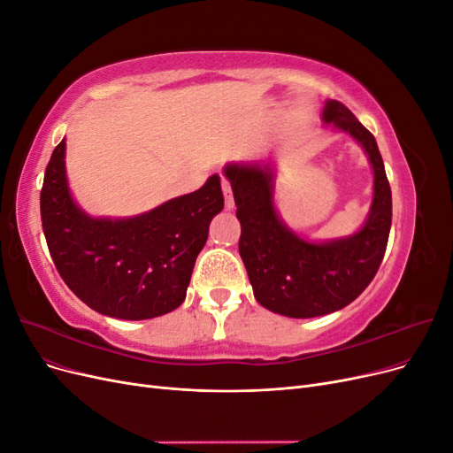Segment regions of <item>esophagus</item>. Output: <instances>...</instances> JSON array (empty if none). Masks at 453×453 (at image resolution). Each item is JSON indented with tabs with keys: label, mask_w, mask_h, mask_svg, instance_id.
I'll return each instance as SVG.
<instances>
[{
	"label": "esophagus",
	"mask_w": 453,
	"mask_h": 453,
	"mask_svg": "<svg viewBox=\"0 0 453 453\" xmlns=\"http://www.w3.org/2000/svg\"><path fill=\"white\" fill-rule=\"evenodd\" d=\"M221 185H223V195H225V205L226 210H234V196H232V187H230V181L228 180H221Z\"/></svg>",
	"instance_id": "esophagus-1"
}]
</instances>
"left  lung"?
<instances>
[{
    "instance_id": "left-lung-1",
    "label": "left lung",
    "mask_w": 453,
    "mask_h": 453,
    "mask_svg": "<svg viewBox=\"0 0 453 453\" xmlns=\"http://www.w3.org/2000/svg\"><path fill=\"white\" fill-rule=\"evenodd\" d=\"M323 122L357 140L374 170L370 213L351 236L319 243L296 236L273 208V172L268 164L225 168L242 225L240 257L257 303L296 319L333 313L353 303L374 280L391 228V187L374 135L336 100L325 104Z\"/></svg>"
}]
</instances>
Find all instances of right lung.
<instances>
[{"mask_svg": "<svg viewBox=\"0 0 453 453\" xmlns=\"http://www.w3.org/2000/svg\"><path fill=\"white\" fill-rule=\"evenodd\" d=\"M64 158L65 140L47 164L41 221L65 285L87 306L117 319H153L181 306L211 219L225 205L219 175L147 213L94 219L72 198Z\"/></svg>", "mask_w": 453, "mask_h": 453, "instance_id": "right-lung-1", "label": "right lung"}]
</instances>
